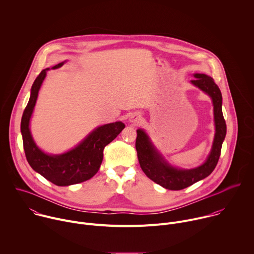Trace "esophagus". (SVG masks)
<instances>
[{
    "label": "esophagus",
    "mask_w": 254,
    "mask_h": 254,
    "mask_svg": "<svg viewBox=\"0 0 254 254\" xmlns=\"http://www.w3.org/2000/svg\"><path fill=\"white\" fill-rule=\"evenodd\" d=\"M140 118H141V117H140L139 114L133 113V114H130V115H129V117H128V122H129L130 124H136V123L139 122Z\"/></svg>",
    "instance_id": "1"
}]
</instances>
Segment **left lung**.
Listing matches in <instances>:
<instances>
[{"label":"left lung","mask_w":254,"mask_h":254,"mask_svg":"<svg viewBox=\"0 0 254 254\" xmlns=\"http://www.w3.org/2000/svg\"><path fill=\"white\" fill-rule=\"evenodd\" d=\"M190 82L205 93L212 101L215 133L211 149L205 161L194 168H179L172 165L152 143L144 129H136L135 148L142 172L155 184L170 190H181L208 177L215 168L220 156L222 142L226 134V125L222 115V96L213 78L204 73H193Z\"/></svg>","instance_id":"1"}]
</instances>
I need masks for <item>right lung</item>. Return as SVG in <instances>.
<instances>
[{
  "label": "right lung",
  "mask_w": 254,
  "mask_h": 254,
  "mask_svg": "<svg viewBox=\"0 0 254 254\" xmlns=\"http://www.w3.org/2000/svg\"><path fill=\"white\" fill-rule=\"evenodd\" d=\"M64 63H60L52 68H59ZM49 69L50 67L43 69L33 83L30 100L22 117L21 132L26 157L33 170L56 186L67 187L86 182L99 172L104 148L120 134L126 126L122 122L100 126L77 145L64 153L49 154L43 151L32 136L30 122L39 91Z\"/></svg>",
  "instance_id": "1"
}]
</instances>
